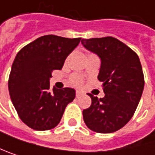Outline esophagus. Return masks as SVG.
<instances>
[{
    "instance_id": "esophagus-1",
    "label": "esophagus",
    "mask_w": 155,
    "mask_h": 155,
    "mask_svg": "<svg viewBox=\"0 0 155 155\" xmlns=\"http://www.w3.org/2000/svg\"><path fill=\"white\" fill-rule=\"evenodd\" d=\"M80 96H82V92H80V91H76V97H79Z\"/></svg>"
}]
</instances>
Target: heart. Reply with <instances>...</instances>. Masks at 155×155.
<instances>
[{
    "label": "heart",
    "instance_id": "b5f03b06",
    "mask_svg": "<svg viewBox=\"0 0 155 155\" xmlns=\"http://www.w3.org/2000/svg\"><path fill=\"white\" fill-rule=\"evenodd\" d=\"M71 81H72V83L75 84V85H79V84L81 83V78H80L78 76H73V77L71 78Z\"/></svg>",
    "mask_w": 155,
    "mask_h": 155
}]
</instances>
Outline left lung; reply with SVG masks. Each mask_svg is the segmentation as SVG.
Returning <instances> with one entry per match:
<instances>
[{"mask_svg":"<svg viewBox=\"0 0 155 155\" xmlns=\"http://www.w3.org/2000/svg\"><path fill=\"white\" fill-rule=\"evenodd\" d=\"M81 43L101 60L97 78L105 93L103 98L88 94L92 104L83 110L84 122L94 132L114 133L129 122L141 99L144 79L140 59L116 38L82 39Z\"/></svg>","mask_w":155,"mask_h":155,"instance_id":"left-lung-1","label":"left lung"}]
</instances>
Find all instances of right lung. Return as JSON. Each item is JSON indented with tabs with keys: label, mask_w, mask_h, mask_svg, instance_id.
<instances>
[{
	"label": "right lung",
	"mask_w": 155,
	"mask_h": 155,
	"mask_svg": "<svg viewBox=\"0 0 155 155\" xmlns=\"http://www.w3.org/2000/svg\"><path fill=\"white\" fill-rule=\"evenodd\" d=\"M80 40L46 35L16 55L9 77V93L20 118L29 127L38 131L56 127L66 107L74 100V88L53 87L51 90L49 79L54 69L62 68Z\"/></svg>",
	"instance_id": "add662e5"
}]
</instances>
